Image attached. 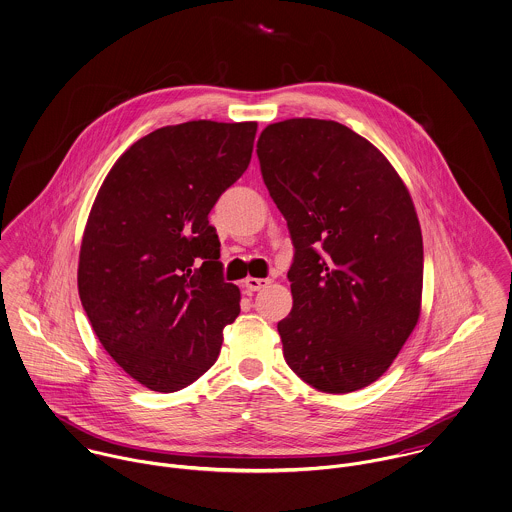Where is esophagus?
Wrapping results in <instances>:
<instances>
[{
    "label": "esophagus",
    "instance_id": "1",
    "mask_svg": "<svg viewBox=\"0 0 512 512\" xmlns=\"http://www.w3.org/2000/svg\"><path fill=\"white\" fill-rule=\"evenodd\" d=\"M269 284H271L269 279H253V277H249V279L245 281V288H247L249 292H255V290H261V288L269 286Z\"/></svg>",
    "mask_w": 512,
    "mask_h": 512
}]
</instances>
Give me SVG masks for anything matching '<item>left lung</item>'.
<instances>
[{
    "instance_id": "1",
    "label": "left lung",
    "mask_w": 512,
    "mask_h": 512,
    "mask_svg": "<svg viewBox=\"0 0 512 512\" xmlns=\"http://www.w3.org/2000/svg\"><path fill=\"white\" fill-rule=\"evenodd\" d=\"M265 186L294 245L288 367L322 393L377 381L412 334L424 249L412 198L385 155L338 121L294 117L257 141Z\"/></svg>"
}]
</instances>
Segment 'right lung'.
Here are the masks:
<instances>
[{
    "label": "right lung",
    "instance_id": "1",
    "mask_svg": "<svg viewBox=\"0 0 512 512\" xmlns=\"http://www.w3.org/2000/svg\"><path fill=\"white\" fill-rule=\"evenodd\" d=\"M255 133V121L161 127L117 159L94 200L80 302L115 363L151 391L204 375L239 314L208 214L247 171Z\"/></svg>",
    "mask_w": 512,
    "mask_h": 512
}]
</instances>
